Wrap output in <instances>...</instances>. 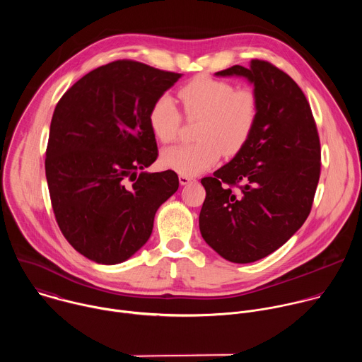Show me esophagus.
I'll return each mask as SVG.
<instances>
[{
  "instance_id": "esophagus-1",
  "label": "esophagus",
  "mask_w": 362,
  "mask_h": 362,
  "mask_svg": "<svg viewBox=\"0 0 362 362\" xmlns=\"http://www.w3.org/2000/svg\"><path fill=\"white\" fill-rule=\"evenodd\" d=\"M194 179L193 177H190V176H183V175H180L179 176V182H180V185L182 186H185V185H189V183H192Z\"/></svg>"
}]
</instances>
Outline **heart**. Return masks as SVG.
<instances>
[{
  "label": "heart",
  "mask_w": 362,
  "mask_h": 362,
  "mask_svg": "<svg viewBox=\"0 0 362 362\" xmlns=\"http://www.w3.org/2000/svg\"><path fill=\"white\" fill-rule=\"evenodd\" d=\"M187 119H200L199 141L169 147L162 153V165L183 176H196L215 165L221 153L233 156L249 141L257 117L259 100L250 88L209 77H194L177 91ZM148 126L159 141L177 139L182 115L170 95H160L148 110Z\"/></svg>",
  "instance_id": "b5f03b06"
}]
</instances>
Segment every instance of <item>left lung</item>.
I'll use <instances>...</instances> for the list:
<instances>
[{
  "label": "left lung",
  "mask_w": 362,
  "mask_h": 362,
  "mask_svg": "<svg viewBox=\"0 0 362 362\" xmlns=\"http://www.w3.org/2000/svg\"><path fill=\"white\" fill-rule=\"evenodd\" d=\"M216 76L253 84L259 117L235 158L203 177L202 238L226 261L250 264L281 247L306 221L321 173V144L299 86L264 60Z\"/></svg>",
  "instance_id": "8db88e82"
}]
</instances>
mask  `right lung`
Masks as SVG:
<instances>
[{"label":"right lung","mask_w":362,"mask_h":362,"mask_svg":"<svg viewBox=\"0 0 362 362\" xmlns=\"http://www.w3.org/2000/svg\"><path fill=\"white\" fill-rule=\"evenodd\" d=\"M180 77L117 60L81 77L57 103L45 177L62 233L87 259L127 261L148 240L160 204L177 190L173 170L143 169L158 159L148 110Z\"/></svg>","instance_id":"obj_1"}]
</instances>
